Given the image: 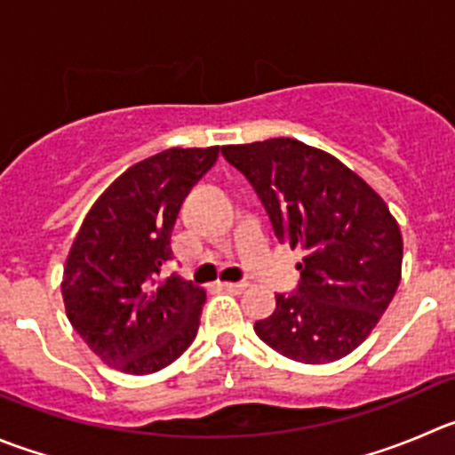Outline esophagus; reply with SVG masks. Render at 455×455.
Returning a JSON list of instances; mask_svg holds the SVG:
<instances>
[{"label":"esophagus","mask_w":455,"mask_h":455,"mask_svg":"<svg viewBox=\"0 0 455 455\" xmlns=\"http://www.w3.org/2000/svg\"><path fill=\"white\" fill-rule=\"evenodd\" d=\"M220 285H223L228 292H236V295H239V292H243V290L248 288V283H243V281H225V283H220Z\"/></svg>","instance_id":"esophagus-1"}]
</instances>
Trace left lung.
Returning <instances> with one entry per match:
<instances>
[{
	"mask_svg": "<svg viewBox=\"0 0 455 455\" xmlns=\"http://www.w3.org/2000/svg\"><path fill=\"white\" fill-rule=\"evenodd\" d=\"M220 154L250 180L276 239L306 252L297 292L276 295L254 332L301 364L353 353L400 285L402 235L387 203L335 156L295 138L225 145Z\"/></svg>",
	"mask_w": 455,
	"mask_h": 455,
	"instance_id": "8db88e82",
	"label": "left lung"
}]
</instances>
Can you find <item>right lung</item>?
Wrapping results in <instances>:
<instances>
[{
	"label": "right lung",
	"mask_w": 455,
	"mask_h": 455,
	"mask_svg": "<svg viewBox=\"0 0 455 455\" xmlns=\"http://www.w3.org/2000/svg\"><path fill=\"white\" fill-rule=\"evenodd\" d=\"M220 147H172L140 160L105 189L64 266L62 297L77 335L111 369L147 375L179 360L194 341L205 290L172 275V232L189 189Z\"/></svg>",
	"instance_id": "obj_1"
}]
</instances>
